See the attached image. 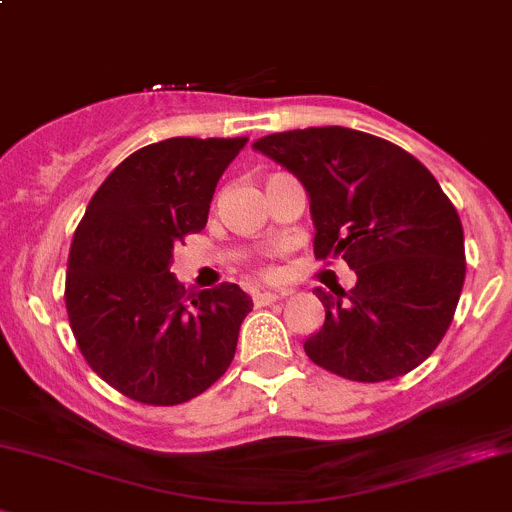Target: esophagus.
<instances>
[{"label":"esophagus","instance_id":"34e87169","mask_svg":"<svg viewBox=\"0 0 512 512\" xmlns=\"http://www.w3.org/2000/svg\"><path fill=\"white\" fill-rule=\"evenodd\" d=\"M283 298L281 291H256L254 293V305L256 308H261V305H271L273 300Z\"/></svg>","mask_w":512,"mask_h":512}]
</instances>
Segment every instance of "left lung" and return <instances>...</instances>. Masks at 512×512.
<instances>
[{
  "label": "left lung",
  "mask_w": 512,
  "mask_h": 512,
  "mask_svg": "<svg viewBox=\"0 0 512 512\" xmlns=\"http://www.w3.org/2000/svg\"><path fill=\"white\" fill-rule=\"evenodd\" d=\"M305 187L315 258H345L357 283L315 288L325 323L305 340L315 365L355 382L419 367L449 330L463 278V226L434 175L392 142L305 128L254 142Z\"/></svg>",
  "instance_id": "8db88e82"
}]
</instances>
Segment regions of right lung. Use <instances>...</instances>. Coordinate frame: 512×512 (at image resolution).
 Segmentation results:
<instances>
[{"instance_id":"1","label":"right lung","mask_w":512,"mask_h":512,"mask_svg":"<svg viewBox=\"0 0 512 512\" xmlns=\"http://www.w3.org/2000/svg\"><path fill=\"white\" fill-rule=\"evenodd\" d=\"M246 138H170L120 162L93 194L66 273V310L93 372L125 397L172 407L229 370L254 303L236 283L184 291L172 251L202 231Z\"/></svg>"}]
</instances>
